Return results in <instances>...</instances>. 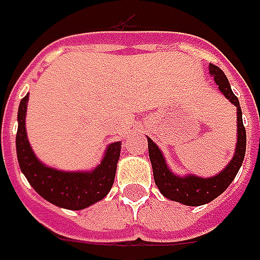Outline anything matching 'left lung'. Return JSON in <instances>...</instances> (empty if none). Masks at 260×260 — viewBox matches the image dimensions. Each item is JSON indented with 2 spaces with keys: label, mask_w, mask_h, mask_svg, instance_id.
Wrapping results in <instances>:
<instances>
[{
  "label": "left lung",
  "mask_w": 260,
  "mask_h": 260,
  "mask_svg": "<svg viewBox=\"0 0 260 260\" xmlns=\"http://www.w3.org/2000/svg\"><path fill=\"white\" fill-rule=\"evenodd\" d=\"M209 74L213 77L219 91L222 92L226 99H229L232 105L237 107V142H236V150L230 162L220 172L209 178H203L194 174L182 176V175L175 174L174 171L169 168L164 153L153 140L147 138L149 157L151 161V167H153L154 182L158 190L168 200L183 204V205H189V207H200L204 204L211 203L228 189L243 165L245 147H247V134H245V128L243 124V113H241L240 102L237 96L233 93L228 77L224 76V73L218 66H215L212 63H209Z\"/></svg>",
  "instance_id": "obj_1"
}]
</instances>
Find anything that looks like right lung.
Returning a JSON list of instances; mask_svg holds the SVG:
<instances>
[{
	"mask_svg": "<svg viewBox=\"0 0 260 260\" xmlns=\"http://www.w3.org/2000/svg\"><path fill=\"white\" fill-rule=\"evenodd\" d=\"M28 93L17 110L16 153L19 167L42 199L59 208L80 211L103 200L114 183L121 142L107 146L101 162L88 171H61L48 167L32 151L26 132Z\"/></svg>",
	"mask_w": 260,
	"mask_h": 260,
	"instance_id": "right-lung-1",
	"label": "right lung"
}]
</instances>
